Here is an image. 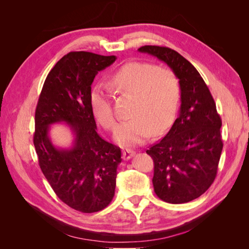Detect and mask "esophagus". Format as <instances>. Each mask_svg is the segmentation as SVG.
I'll return each instance as SVG.
<instances>
[{
  "label": "esophagus",
  "mask_w": 249,
  "mask_h": 249,
  "mask_svg": "<svg viewBox=\"0 0 249 249\" xmlns=\"http://www.w3.org/2000/svg\"><path fill=\"white\" fill-rule=\"evenodd\" d=\"M136 154V152H135V150H133V149H124V153H123V158H124V160H129V159H131V158Z\"/></svg>",
  "instance_id": "obj_1"
}]
</instances>
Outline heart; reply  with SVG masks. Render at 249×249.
I'll return each instance as SVG.
<instances>
[{
	"mask_svg": "<svg viewBox=\"0 0 249 249\" xmlns=\"http://www.w3.org/2000/svg\"><path fill=\"white\" fill-rule=\"evenodd\" d=\"M116 94L132 97L130 119L117 127L115 140L120 145H135L150 134L160 135L176 117L180 99L177 74L167 69H157L150 63L130 62L123 65L109 80ZM93 115L105 129L114 130L116 117L108 93L101 87L91 93Z\"/></svg>",
	"mask_w": 249,
	"mask_h": 249,
	"instance_id": "1",
	"label": "heart"
}]
</instances>
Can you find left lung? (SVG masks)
<instances>
[{"label":"left lung","mask_w":249,"mask_h":249,"mask_svg":"<svg viewBox=\"0 0 249 249\" xmlns=\"http://www.w3.org/2000/svg\"><path fill=\"white\" fill-rule=\"evenodd\" d=\"M166 63L180 85L179 115L171 129L146 153L154 160L157 196L169 203L199 197L213 184L223 147L221 118L197 70L175 50L144 46L138 49Z\"/></svg>","instance_id":"1"}]
</instances>
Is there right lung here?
<instances>
[{
  "instance_id": "add662e5",
  "label": "right lung",
  "mask_w": 249,
  "mask_h": 249,
  "mask_svg": "<svg viewBox=\"0 0 249 249\" xmlns=\"http://www.w3.org/2000/svg\"><path fill=\"white\" fill-rule=\"evenodd\" d=\"M115 56L71 52L44 81L35 111L33 142L42 173L57 196L82 213L106 208L114 196L120 148L96 133L91 84ZM69 124L75 135L70 150L58 149L48 137L49 125Z\"/></svg>"
}]
</instances>
